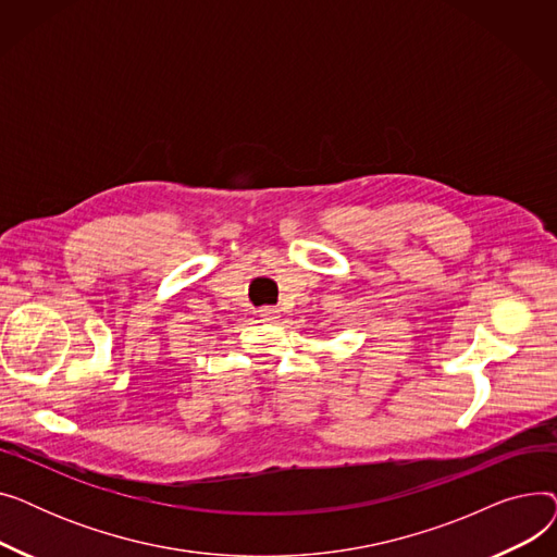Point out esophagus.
Wrapping results in <instances>:
<instances>
[{
	"mask_svg": "<svg viewBox=\"0 0 557 557\" xmlns=\"http://www.w3.org/2000/svg\"><path fill=\"white\" fill-rule=\"evenodd\" d=\"M259 318L263 320V323H273V320L280 318V311L273 309V307H263V309L259 311Z\"/></svg>",
	"mask_w": 557,
	"mask_h": 557,
	"instance_id": "esophagus-1",
	"label": "esophagus"
}]
</instances>
